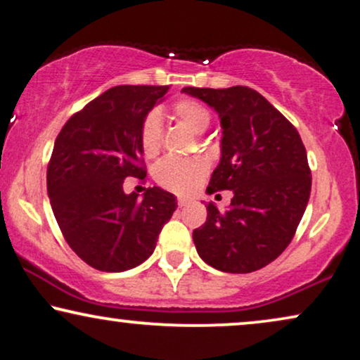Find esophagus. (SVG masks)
I'll use <instances>...</instances> for the list:
<instances>
[{"instance_id": "1", "label": "esophagus", "mask_w": 360, "mask_h": 360, "mask_svg": "<svg viewBox=\"0 0 360 360\" xmlns=\"http://www.w3.org/2000/svg\"><path fill=\"white\" fill-rule=\"evenodd\" d=\"M190 203V200L188 198H179V207L181 208V207H187Z\"/></svg>"}]
</instances>
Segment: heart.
I'll list each match as a JSON object with an SVG mask.
<instances>
[{"label": "heart", "mask_w": 360, "mask_h": 360, "mask_svg": "<svg viewBox=\"0 0 360 360\" xmlns=\"http://www.w3.org/2000/svg\"><path fill=\"white\" fill-rule=\"evenodd\" d=\"M173 117L195 133H203L210 125V112L198 101L184 98L172 106ZM141 153L152 158L162 146V120L157 112L148 113L141 122L139 131ZM208 173V163L202 157L187 160L165 158L155 168V180L168 192L188 195L200 185Z\"/></svg>", "instance_id": "b5f03b06"}]
</instances>
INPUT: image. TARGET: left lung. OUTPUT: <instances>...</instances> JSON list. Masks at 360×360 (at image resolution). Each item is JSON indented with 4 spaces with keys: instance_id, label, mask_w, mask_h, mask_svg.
<instances>
[{
    "instance_id": "1",
    "label": "left lung",
    "mask_w": 360,
    "mask_h": 360,
    "mask_svg": "<svg viewBox=\"0 0 360 360\" xmlns=\"http://www.w3.org/2000/svg\"><path fill=\"white\" fill-rule=\"evenodd\" d=\"M181 91L219 113L221 158L207 192L232 190L225 212L207 205V221L193 230L198 255L221 272H255L294 238L307 207L312 175L297 128L248 86Z\"/></svg>"
}]
</instances>
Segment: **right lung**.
<instances>
[{
    "label": "right lung",
    "instance_id": "1",
    "mask_svg": "<svg viewBox=\"0 0 360 360\" xmlns=\"http://www.w3.org/2000/svg\"><path fill=\"white\" fill-rule=\"evenodd\" d=\"M170 86H113L73 115L58 133L46 170L53 214L65 240L101 272H123L153 254L176 210L175 195L148 187L127 195L128 176L145 180L139 131Z\"/></svg>",
    "mask_w": 360,
    "mask_h": 360
}]
</instances>
